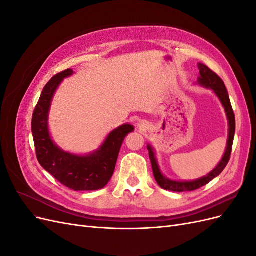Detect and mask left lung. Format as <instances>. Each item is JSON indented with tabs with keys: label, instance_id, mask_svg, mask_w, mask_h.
I'll use <instances>...</instances> for the list:
<instances>
[{
	"label": "left lung",
	"instance_id": "obj_1",
	"mask_svg": "<svg viewBox=\"0 0 256 256\" xmlns=\"http://www.w3.org/2000/svg\"><path fill=\"white\" fill-rule=\"evenodd\" d=\"M198 69H200V78H198V83L203 86L207 88H212L216 92V95L219 97L220 102H222L224 109H226V115H228V146H226V150L224 152V156L222 160L220 161V164L216 166L214 171H212L207 176L200 178V180H193V182H175L168 180L164 175L161 174L156 157H154V152H152V148L148 145L147 146V150H148L150 152V158L152 162V173L154 176V180L158 182V184L162 189L168 190V191H174V192H184V191H193L196 190L203 186L207 184L208 182H210L214 177L219 176L226 166H228L230 158V152H232V147H233V142H234V136H235V114L233 111V108H232L230 102V97H228V92L226 90V85H224V82L220 76L214 72L212 69H209L206 65L204 64H198Z\"/></svg>",
	"mask_w": 256,
	"mask_h": 256
}]
</instances>
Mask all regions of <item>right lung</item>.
Segmentation results:
<instances>
[{
	"mask_svg": "<svg viewBox=\"0 0 256 256\" xmlns=\"http://www.w3.org/2000/svg\"><path fill=\"white\" fill-rule=\"evenodd\" d=\"M72 69L56 74L46 84L32 116V134L40 164L58 182L74 191L102 189L114 173L120 146L125 136L134 131L126 124L113 130L100 148L88 156H76L60 150L51 140L48 130V112L54 92Z\"/></svg>",
	"mask_w": 256,
	"mask_h": 256,
	"instance_id": "add662e5",
	"label": "right lung"
}]
</instances>
